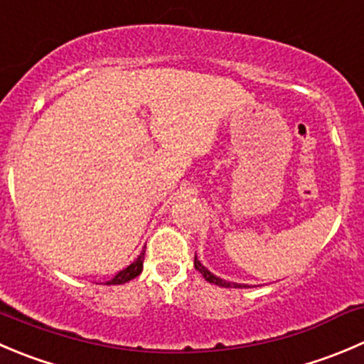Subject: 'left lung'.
<instances>
[{
    "mask_svg": "<svg viewBox=\"0 0 364 364\" xmlns=\"http://www.w3.org/2000/svg\"><path fill=\"white\" fill-rule=\"evenodd\" d=\"M193 264H196V270H199L200 274H203V277H204V279L208 281V283H211V284H217V287H222V288H250L249 284L231 283V281L220 279V277H217V276H215V274H211V272L208 270V268L204 267V264L200 263L199 259H197V256L193 257Z\"/></svg>",
    "mask_w": 364,
    "mask_h": 364,
    "instance_id": "1",
    "label": "left lung"
}]
</instances>
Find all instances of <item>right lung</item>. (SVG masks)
<instances>
[{"label": "right lung", "instance_id": "right-lung-1", "mask_svg": "<svg viewBox=\"0 0 364 364\" xmlns=\"http://www.w3.org/2000/svg\"><path fill=\"white\" fill-rule=\"evenodd\" d=\"M144 249H146V247H144ZM144 256H146V250H142V252H140V256L136 257V259L133 261L129 267L122 268L121 272H117V274H115L114 279L107 281L105 284H124V283H128V281L135 279L136 276H140V272H142V268H144Z\"/></svg>", "mask_w": 364, "mask_h": 364}]
</instances>
